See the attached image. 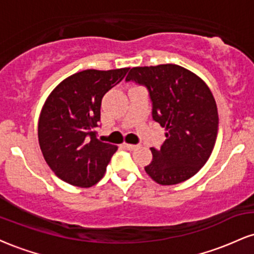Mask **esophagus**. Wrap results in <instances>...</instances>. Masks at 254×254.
<instances>
[{
  "label": "esophagus",
  "instance_id": "34e87169",
  "mask_svg": "<svg viewBox=\"0 0 254 254\" xmlns=\"http://www.w3.org/2000/svg\"><path fill=\"white\" fill-rule=\"evenodd\" d=\"M123 145H124L125 149H127V150H135L136 147H137V145H135V144H130V143H124Z\"/></svg>",
  "mask_w": 254,
  "mask_h": 254
}]
</instances>
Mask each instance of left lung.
Segmentation results:
<instances>
[{"label":"left lung","mask_w":254,"mask_h":254,"mask_svg":"<svg viewBox=\"0 0 254 254\" xmlns=\"http://www.w3.org/2000/svg\"><path fill=\"white\" fill-rule=\"evenodd\" d=\"M144 84L153 103V119L165 127L160 149L144 167L160 185L193 177L210 157L216 142L218 113L210 88L198 75L177 64L133 66L127 81Z\"/></svg>","instance_id":"obj_1"}]
</instances>
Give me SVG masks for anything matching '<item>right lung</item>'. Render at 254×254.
<instances>
[{"instance_id": "add662e5", "label": "right lung", "mask_w": 254, "mask_h": 254, "mask_svg": "<svg viewBox=\"0 0 254 254\" xmlns=\"http://www.w3.org/2000/svg\"><path fill=\"white\" fill-rule=\"evenodd\" d=\"M129 68L75 72L50 93L38 121V139L46 164L63 182L90 188L104 177L117 145L95 137L104 95Z\"/></svg>"}]
</instances>
